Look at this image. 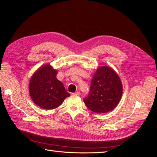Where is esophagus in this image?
<instances>
[{"label":"esophagus","mask_w":157,"mask_h":157,"mask_svg":"<svg viewBox=\"0 0 157 157\" xmlns=\"http://www.w3.org/2000/svg\"><path fill=\"white\" fill-rule=\"evenodd\" d=\"M73 95H77V96H80V92H76L75 93H73Z\"/></svg>","instance_id":"1"}]
</instances>
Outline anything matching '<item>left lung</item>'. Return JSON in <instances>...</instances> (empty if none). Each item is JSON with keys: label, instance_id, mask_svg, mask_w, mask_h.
Listing matches in <instances>:
<instances>
[{"label": "left lung", "instance_id": "obj_1", "mask_svg": "<svg viewBox=\"0 0 157 157\" xmlns=\"http://www.w3.org/2000/svg\"><path fill=\"white\" fill-rule=\"evenodd\" d=\"M122 94V86L118 75L107 66L99 67L91 80L90 92L83 101L90 111L105 113L115 108Z\"/></svg>", "mask_w": 157, "mask_h": 157}]
</instances>
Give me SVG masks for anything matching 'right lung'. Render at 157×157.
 <instances>
[{
  "mask_svg": "<svg viewBox=\"0 0 157 157\" xmlns=\"http://www.w3.org/2000/svg\"><path fill=\"white\" fill-rule=\"evenodd\" d=\"M57 71L52 66H42L32 76L29 93L34 103L44 109H53L61 105L70 96L63 83L56 78Z\"/></svg>",
  "mask_w": 157,
  "mask_h": 157,
  "instance_id": "add662e5",
  "label": "right lung"
}]
</instances>
